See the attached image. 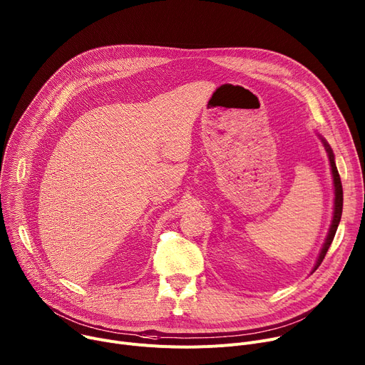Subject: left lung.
Listing matches in <instances>:
<instances>
[{
	"mask_svg": "<svg viewBox=\"0 0 365 365\" xmlns=\"http://www.w3.org/2000/svg\"><path fill=\"white\" fill-rule=\"evenodd\" d=\"M320 139H322L323 145H325V149H327V152H328L329 162H331V170H332V177H334V187H335V201H334V219H332V223H331V227H329V232H328L325 244H323V247H322V251H320V254H319V258H317L316 265H314V268H313L312 272H314V271L319 268V265L322 264L323 258H325V255H327V252H328V250H329V247H331V244H332V240H334L335 233H336V229H338V225H339V222H341L342 205H344L342 182H341V177H339V173H338L336 165H335L334 152H332L331 146L328 145V142H327L325 139H323L322 136H320Z\"/></svg>",
	"mask_w": 365,
	"mask_h": 365,
	"instance_id": "left-lung-1",
	"label": "left lung"
}]
</instances>
